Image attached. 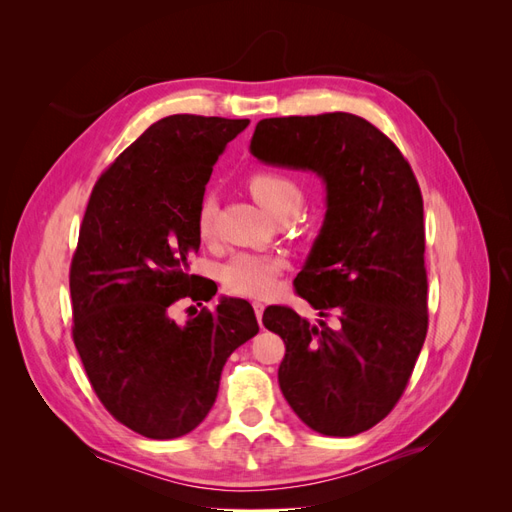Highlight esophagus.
Listing matches in <instances>:
<instances>
[{
    "instance_id": "obj_1",
    "label": "esophagus",
    "mask_w": 512,
    "mask_h": 512,
    "mask_svg": "<svg viewBox=\"0 0 512 512\" xmlns=\"http://www.w3.org/2000/svg\"><path fill=\"white\" fill-rule=\"evenodd\" d=\"M252 307H254V314H256V318H258V322L262 324V314H265V303L254 301V303H252Z\"/></svg>"
}]
</instances>
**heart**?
<instances>
[{"instance_id":"heart-1","label":"heart","mask_w":512,"mask_h":512,"mask_svg":"<svg viewBox=\"0 0 512 512\" xmlns=\"http://www.w3.org/2000/svg\"><path fill=\"white\" fill-rule=\"evenodd\" d=\"M250 185L252 196L258 200V205L271 213L273 218L282 215L286 211H299L303 203L301 185L288 175L282 173H256L247 181ZM213 224H215V205L213 198H205L198 207L196 215V228L203 241H209L213 237ZM282 271V262L267 256V254H254V252H241L232 256L224 269L222 280L230 294L237 297H250V299H262L273 290L277 275Z\"/></svg>"}]
</instances>
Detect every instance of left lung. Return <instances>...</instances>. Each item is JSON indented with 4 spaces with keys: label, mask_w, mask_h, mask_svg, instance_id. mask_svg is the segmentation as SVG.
<instances>
[{
    "label": "left lung",
    "mask_w": 512,
    "mask_h": 512,
    "mask_svg": "<svg viewBox=\"0 0 512 512\" xmlns=\"http://www.w3.org/2000/svg\"><path fill=\"white\" fill-rule=\"evenodd\" d=\"M250 151L327 188L294 288L335 324L282 305L262 324L286 344L277 380L294 414L322 436H356L395 408L427 335L421 188L393 141L350 113L262 119Z\"/></svg>",
    "instance_id": "obj_1"
}]
</instances>
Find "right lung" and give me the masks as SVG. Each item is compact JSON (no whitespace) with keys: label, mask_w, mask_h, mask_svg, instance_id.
<instances>
[{"label":"right lung","mask_w":512,"mask_h":512,"mask_svg":"<svg viewBox=\"0 0 512 512\" xmlns=\"http://www.w3.org/2000/svg\"><path fill=\"white\" fill-rule=\"evenodd\" d=\"M250 119L170 115L98 179L70 267L72 337L98 399L151 440L196 429L215 404L228 356L258 333L252 305L222 297L185 324L173 305L211 301L190 275L198 207L213 164Z\"/></svg>","instance_id":"1"}]
</instances>
